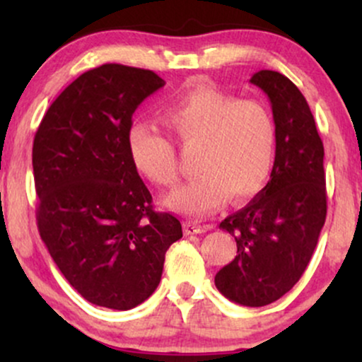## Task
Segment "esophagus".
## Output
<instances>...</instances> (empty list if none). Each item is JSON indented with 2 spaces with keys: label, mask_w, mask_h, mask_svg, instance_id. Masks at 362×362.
Listing matches in <instances>:
<instances>
[{
  "label": "esophagus",
  "mask_w": 362,
  "mask_h": 362,
  "mask_svg": "<svg viewBox=\"0 0 362 362\" xmlns=\"http://www.w3.org/2000/svg\"><path fill=\"white\" fill-rule=\"evenodd\" d=\"M185 233L187 235H197V233H204V231L209 230V224H201L197 221H185L184 224Z\"/></svg>",
  "instance_id": "obj_1"
}]
</instances>
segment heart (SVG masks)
I'll use <instances>...</instances> for the list:
<instances>
[{
    "mask_svg": "<svg viewBox=\"0 0 362 362\" xmlns=\"http://www.w3.org/2000/svg\"><path fill=\"white\" fill-rule=\"evenodd\" d=\"M165 120L185 148H195L197 177L167 195V206L189 216L219 209L233 194L250 197L265 185L276 156V124L264 103L211 88L187 90L165 109ZM132 161L153 184L178 178L175 151L160 129L136 120L127 134Z\"/></svg>",
    "mask_w": 362,
    "mask_h": 362,
    "instance_id": "b5f03b06",
    "label": "heart"
}]
</instances>
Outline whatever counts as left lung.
I'll use <instances>...</instances> for the list:
<instances>
[{
    "label": "left lung",
    "mask_w": 362,
    "mask_h": 362,
    "mask_svg": "<svg viewBox=\"0 0 362 362\" xmlns=\"http://www.w3.org/2000/svg\"><path fill=\"white\" fill-rule=\"evenodd\" d=\"M250 83L271 100L276 158L267 185L219 224L235 236L238 250L214 284L230 301L257 308L300 281L325 224L327 190L323 143L301 91L271 69L255 73Z\"/></svg>",
    "instance_id": "8db88e82"
}]
</instances>
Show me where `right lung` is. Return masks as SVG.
Masks as SVG:
<instances>
[{"label": "right lung", "instance_id": "add662e5", "mask_svg": "<svg viewBox=\"0 0 362 362\" xmlns=\"http://www.w3.org/2000/svg\"><path fill=\"white\" fill-rule=\"evenodd\" d=\"M163 85L149 69L102 64L64 88L35 132L40 238L69 284L103 308L148 300L182 238L175 216L153 209L127 144L134 110Z\"/></svg>", "mask_w": 362, "mask_h": 362}]
</instances>
